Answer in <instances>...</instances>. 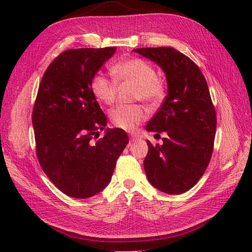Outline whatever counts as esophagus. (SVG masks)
I'll use <instances>...</instances> for the list:
<instances>
[{
    "instance_id": "obj_1",
    "label": "esophagus",
    "mask_w": 252,
    "mask_h": 252,
    "mask_svg": "<svg viewBox=\"0 0 252 252\" xmlns=\"http://www.w3.org/2000/svg\"><path fill=\"white\" fill-rule=\"evenodd\" d=\"M138 138H140V135L136 134V133H133V134H131V135H130V140H131V142H134V141L138 140Z\"/></svg>"
}]
</instances>
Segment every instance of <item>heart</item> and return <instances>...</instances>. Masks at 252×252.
Returning a JSON list of instances; mask_svg holds the SVG:
<instances>
[{
    "mask_svg": "<svg viewBox=\"0 0 252 252\" xmlns=\"http://www.w3.org/2000/svg\"><path fill=\"white\" fill-rule=\"evenodd\" d=\"M114 78L103 73L95 74L91 83L92 93L99 101L107 105L114 103L118 83L133 85L132 99L143 100L149 107H157L165 97L167 89L157 70L143 58H129L116 63L111 68ZM110 120L116 127L133 131L146 119V110L140 104L119 105L110 110Z\"/></svg>",
    "mask_w": 252,
    "mask_h": 252,
    "instance_id": "1",
    "label": "heart"
}]
</instances>
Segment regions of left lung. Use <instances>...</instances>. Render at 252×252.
<instances>
[{"label": "left lung", "instance_id": "left-lung-1", "mask_svg": "<svg viewBox=\"0 0 252 252\" xmlns=\"http://www.w3.org/2000/svg\"><path fill=\"white\" fill-rule=\"evenodd\" d=\"M162 68L168 95L146 130L161 133L162 145L147 142L144 168L148 181L163 192L190 189L205 173L213 152L217 114L205 77L196 63L173 47L135 49Z\"/></svg>", "mask_w": 252, "mask_h": 252}]
</instances>
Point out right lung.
Segmentation results:
<instances>
[{"instance_id": "add662e5", "label": "right lung", "mask_w": 252, "mask_h": 252, "mask_svg": "<svg viewBox=\"0 0 252 252\" xmlns=\"http://www.w3.org/2000/svg\"><path fill=\"white\" fill-rule=\"evenodd\" d=\"M116 47L63 52L42 77L32 111L40 165L69 197H92L109 184L129 137L121 129L104 130L107 118L92 93V79ZM97 138V137H96Z\"/></svg>"}]
</instances>
